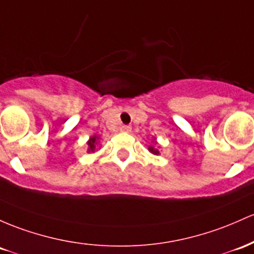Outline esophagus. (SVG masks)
I'll use <instances>...</instances> for the list:
<instances>
[{
    "mask_svg": "<svg viewBox=\"0 0 254 254\" xmlns=\"http://www.w3.org/2000/svg\"><path fill=\"white\" fill-rule=\"evenodd\" d=\"M122 131L123 132H130V131H131V127H129V125H123V127H122Z\"/></svg>",
    "mask_w": 254,
    "mask_h": 254,
    "instance_id": "34e87169",
    "label": "esophagus"
}]
</instances>
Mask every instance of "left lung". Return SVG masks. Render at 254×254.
<instances>
[{"instance_id":"left-lung-1","label":"left lung","mask_w":254,"mask_h":254,"mask_svg":"<svg viewBox=\"0 0 254 254\" xmlns=\"http://www.w3.org/2000/svg\"><path fill=\"white\" fill-rule=\"evenodd\" d=\"M153 144H150V146L148 147V150L149 153H152V154L154 155H159L160 154V150H159V148H160V146H158V142H157V138H153Z\"/></svg>"}]
</instances>
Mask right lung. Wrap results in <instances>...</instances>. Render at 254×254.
Listing matches in <instances>:
<instances>
[{
	"mask_svg": "<svg viewBox=\"0 0 254 254\" xmlns=\"http://www.w3.org/2000/svg\"><path fill=\"white\" fill-rule=\"evenodd\" d=\"M100 136L97 135H93L89 137L88 142H86V146H88V149L86 152L88 153H95L97 152V148H99V144H100Z\"/></svg>",
	"mask_w": 254,
	"mask_h": 254,
	"instance_id": "1",
	"label": "right lung"
}]
</instances>
